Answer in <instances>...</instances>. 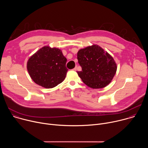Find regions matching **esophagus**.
Returning <instances> with one entry per match:
<instances>
[{"label":"esophagus","instance_id":"obj_1","mask_svg":"<svg viewBox=\"0 0 148 148\" xmlns=\"http://www.w3.org/2000/svg\"><path fill=\"white\" fill-rule=\"evenodd\" d=\"M77 66H76L75 68L73 69V70H74V71H76V70H77Z\"/></svg>","mask_w":148,"mask_h":148}]
</instances>
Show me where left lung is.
I'll list each match as a JSON object with an SVG mask.
<instances>
[{"label": "left lung", "instance_id": "left-lung-1", "mask_svg": "<svg viewBox=\"0 0 148 148\" xmlns=\"http://www.w3.org/2000/svg\"><path fill=\"white\" fill-rule=\"evenodd\" d=\"M78 62L82 68L78 76L86 85L93 89L102 88L112 80L117 70L114 58L97 45L80 49Z\"/></svg>", "mask_w": 148, "mask_h": 148}]
</instances>
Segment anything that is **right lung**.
Returning <instances> with one entry per match:
<instances>
[{
    "instance_id": "1",
    "label": "right lung",
    "mask_w": 148,
    "mask_h": 148,
    "mask_svg": "<svg viewBox=\"0 0 148 148\" xmlns=\"http://www.w3.org/2000/svg\"><path fill=\"white\" fill-rule=\"evenodd\" d=\"M67 58L56 47L44 46L28 60L27 69L33 81L38 86L52 88L66 78Z\"/></svg>"
}]
</instances>
